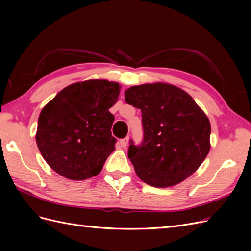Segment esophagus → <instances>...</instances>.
Here are the masks:
<instances>
[{"mask_svg":"<svg viewBox=\"0 0 251 251\" xmlns=\"http://www.w3.org/2000/svg\"><path fill=\"white\" fill-rule=\"evenodd\" d=\"M128 137H126V138H124V139H120V141H119V144H120V147L121 148H126V146H127V143H128Z\"/></svg>","mask_w":251,"mask_h":251,"instance_id":"1","label":"esophagus"}]
</instances>
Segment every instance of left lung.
Returning a JSON list of instances; mask_svg holds the SVG:
<instances>
[{"label":"left lung","mask_w":251,"mask_h":251,"mask_svg":"<svg viewBox=\"0 0 251 251\" xmlns=\"http://www.w3.org/2000/svg\"><path fill=\"white\" fill-rule=\"evenodd\" d=\"M125 96L142 114V142L131 140L127 157L143 182L170 187L199 169L210 149V123L191 95L155 82L128 88Z\"/></svg>","instance_id":"1"}]
</instances>
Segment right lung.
<instances>
[{
  "label": "right lung",
  "mask_w": 251,
  "mask_h": 251,
  "mask_svg": "<svg viewBox=\"0 0 251 251\" xmlns=\"http://www.w3.org/2000/svg\"><path fill=\"white\" fill-rule=\"evenodd\" d=\"M118 82L90 79L72 83L43 108L36 144L50 168L67 179L86 180L100 173L115 150L109 109L118 100Z\"/></svg>",
  "instance_id": "right-lung-1"
}]
</instances>
